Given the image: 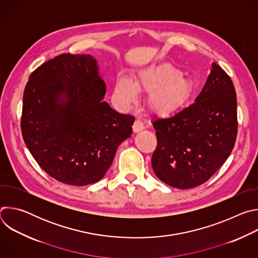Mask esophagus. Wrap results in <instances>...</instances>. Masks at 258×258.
I'll use <instances>...</instances> for the list:
<instances>
[{"mask_svg": "<svg viewBox=\"0 0 258 258\" xmlns=\"http://www.w3.org/2000/svg\"><path fill=\"white\" fill-rule=\"evenodd\" d=\"M144 128H145V126H144V124L142 123V121H140V120H136V121H135V123H134V125H133V131H134V133H139V132L143 131Z\"/></svg>", "mask_w": 258, "mask_h": 258, "instance_id": "34e87169", "label": "esophagus"}]
</instances>
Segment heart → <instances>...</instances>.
I'll return each mask as SVG.
<instances>
[{
	"instance_id": "heart-1",
	"label": "heart",
	"mask_w": 258,
	"mask_h": 258,
	"mask_svg": "<svg viewBox=\"0 0 258 258\" xmlns=\"http://www.w3.org/2000/svg\"><path fill=\"white\" fill-rule=\"evenodd\" d=\"M138 92L148 93L146 106L156 116H168L187 104L193 93L192 82L170 64L141 69L132 81L121 75L116 80L113 98L121 107H130L138 100Z\"/></svg>"
}]
</instances>
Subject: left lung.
I'll list each match as a JSON object with an SVG mask.
<instances>
[{
	"label": "left lung",
	"mask_w": 258,
	"mask_h": 258,
	"mask_svg": "<svg viewBox=\"0 0 258 258\" xmlns=\"http://www.w3.org/2000/svg\"><path fill=\"white\" fill-rule=\"evenodd\" d=\"M156 176L177 189L202 185L230 156L237 137V97L230 77L216 63L195 103L173 116L155 119Z\"/></svg>",
	"instance_id": "8db88e82"
}]
</instances>
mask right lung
Here are the masks:
<instances>
[{
  "instance_id": "right-lung-1",
  "label": "right lung",
  "mask_w": 258,
  "mask_h": 258,
  "mask_svg": "<svg viewBox=\"0 0 258 258\" xmlns=\"http://www.w3.org/2000/svg\"><path fill=\"white\" fill-rule=\"evenodd\" d=\"M23 94L21 132L39 165L71 186L100 180L135 117L104 100L106 84L96 58L62 54L36 68Z\"/></svg>"
}]
</instances>
